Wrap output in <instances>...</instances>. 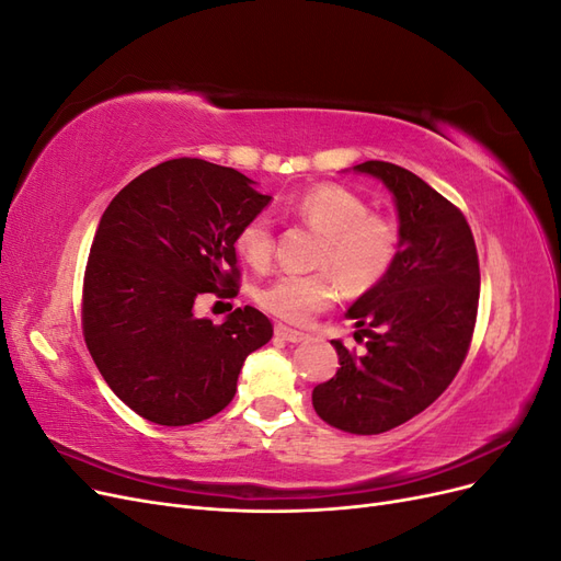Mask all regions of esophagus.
<instances>
[{
    "instance_id": "1",
    "label": "esophagus",
    "mask_w": 561,
    "mask_h": 561,
    "mask_svg": "<svg viewBox=\"0 0 561 561\" xmlns=\"http://www.w3.org/2000/svg\"><path fill=\"white\" fill-rule=\"evenodd\" d=\"M276 336H280L283 342H290V344H299V342H307L309 334H304L299 330H293L287 325H276Z\"/></svg>"
}]
</instances>
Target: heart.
Returning a JSON list of instances; mask_svg holds the SVG:
<instances>
[{
    "instance_id": "b5f03b06",
    "label": "heart",
    "mask_w": 561,
    "mask_h": 561,
    "mask_svg": "<svg viewBox=\"0 0 561 561\" xmlns=\"http://www.w3.org/2000/svg\"><path fill=\"white\" fill-rule=\"evenodd\" d=\"M295 213L322 233L313 274H285L262 287V307L285 322L304 325L316 313L325 311L342 295L367 293L379 285L396 264L400 231L393 219L369 213L367 201L342 184H320L304 192ZM236 250L252 266H268L276 250L274 222L268 213H257L236 233Z\"/></svg>"
}]
</instances>
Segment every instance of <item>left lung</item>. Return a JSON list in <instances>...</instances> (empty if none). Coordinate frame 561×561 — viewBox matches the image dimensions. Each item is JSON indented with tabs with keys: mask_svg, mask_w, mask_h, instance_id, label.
<instances>
[{
	"mask_svg": "<svg viewBox=\"0 0 561 561\" xmlns=\"http://www.w3.org/2000/svg\"><path fill=\"white\" fill-rule=\"evenodd\" d=\"M353 171L393 194L400 248L386 278L346 311L355 334H367V351L355 355L334 339L342 367L313 388V410L339 431L379 435L421 414L461 369L478 318L480 262L463 213L419 175L386 161Z\"/></svg>",
	"mask_w": 561,
	"mask_h": 561,
	"instance_id": "1",
	"label": "left lung"
}]
</instances>
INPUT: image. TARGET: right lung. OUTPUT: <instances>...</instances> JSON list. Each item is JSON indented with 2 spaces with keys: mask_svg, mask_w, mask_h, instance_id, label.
<instances>
[{
  "mask_svg": "<svg viewBox=\"0 0 561 561\" xmlns=\"http://www.w3.org/2000/svg\"><path fill=\"white\" fill-rule=\"evenodd\" d=\"M268 201L233 168L173 159L128 182L100 217L83 274V339L135 414L190 426L233 400L245 358L274 325L252 307L213 325L194 304L239 293L236 233Z\"/></svg>",
  "mask_w": 561,
  "mask_h": 561,
  "instance_id": "1",
  "label": "right lung"
}]
</instances>
